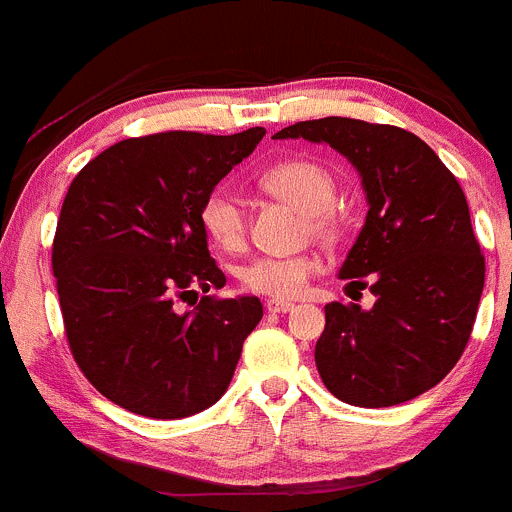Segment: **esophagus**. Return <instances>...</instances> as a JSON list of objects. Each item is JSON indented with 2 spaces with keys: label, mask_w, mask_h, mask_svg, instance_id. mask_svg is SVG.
Here are the masks:
<instances>
[{
  "label": "esophagus",
  "mask_w": 512,
  "mask_h": 512,
  "mask_svg": "<svg viewBox=\"0 0 512 512\" xmlns=\"http://www.w3.org/2000/svg\"><path fill=\"white\" fill-rule=\"evenodd\" d=\"M293 308L291 301H283V298H268L266 311L268 313H288Z\"/></svg>",
  "instance_id": "1"
}]
</instances>
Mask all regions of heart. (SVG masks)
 <instances>
[{"instance_id":"1","label":"heart","mask_w":512,"mask_h":512,"mask_svg":"<svg viewBox=\"0 0 512 512\" xmlns=\"http://www.w3.org/2000/svg\"><path fill=\"white\" fill-rule=\"evenodd\" d=\"M258 186L266 194L296 206L306 214L308 229L316 236H331L338 231V214L333 209L336 179L326 166L311 159H286L268 166L258 176ZM201 226L211 244L221 251H241L246 244L244 204L229 189H214L199 211ZM318 263L311 256H258L241 268L239 278L246 291L258 296L293 298L306 288Z\"/></svg>"}]
</instances>
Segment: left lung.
<instances>
[{
    "mask_svg": "<svg viewBox=\"0 0 512 512\" xmlns=\"http://www.w3.org/2000/svg\"><path fill=\"white\" fill-rule=\"evenodd\" d=\"M276 139L341 151L358 169L368 216L341 266L371 288V311L333 301L316 366L343 403L388 408L443 381L468 346L485 283V256L458 179L423 139L346 116L298 121Z\"/></svg>",
    "mask_w": 512,
    "mask_h": 512,
    "instance_id": "8db88e82",
    "label": "left lung"
}]
</instances>
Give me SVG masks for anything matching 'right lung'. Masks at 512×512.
Returning a JSON list of instances; mask_svg holds the SVG:
<instances>
[{"label":"right lung","mask_w":512,"mask_h":512,"mask_svg":"<svg viewBox=\"0 0 512 512\" xmlns=\"http://www.w3.org/2000/svg\"><path fill=\"white\" fill-rule=\"evenodd\" d=\"M266 129L164 131L101 151L64 196L52 246L69 351L86 381L136 416L174 421L214 406L263 306L219 298L226 276L199 211ZM205 296L189 312L178 303Z\"/></svg>","instance_id":"obj_1"}]
</instances>
